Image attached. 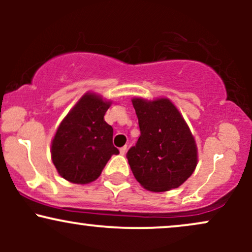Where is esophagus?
Listing matches in <instances>:
<instances>
[{
	"label": "esophagus",
	"instance_id": "1",
	"mask_svg": "<svg viewBox=\"0 0 252 252\" xmlns=\"http://www.w3.org/2000/svg\"><path fill=\"white\" fill-rule=\"evenodd\" d=\"M126 149H128V148H126V146H124V147H122V148H120V153L122 155H124L126 153Z\"/></svg>",
	"mask_w": 252,
	"mask_h": 252
}]
</instances>
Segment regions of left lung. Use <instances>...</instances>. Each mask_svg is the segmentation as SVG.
<instances>
[{
    "label": "left lung",
    "mask_w": 252,
    "mask_h": 252,
    "mask_svg": "<svg viewBox=\"0 0 252 252\" xmlns=\"http://www.w3.org/2000/svg\"><path fill=\"white\" fill-rule=\"evenodd\" d=\"M141 135L126 158L143 189L166 192L178 189L194 172L198 149L192 132L168 98H132Z\"/></svg>",
    "instance_id": "obj_1"
}]
</instances>
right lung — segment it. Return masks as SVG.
I'll return each instance as SVG.
<instances>
[{
	"mask_svg": "<svg viewBox=\"0 0 252 252\" xmlns=\"http://www.w3.org/2000/svg\"><path fill=\"white\" fill-rule=\"evenodd\" d=\"M111 102L88 92L58 126L52 141V161L62 178L73 184L94 181L118 149L114 129L104 121Z\"/></svg>",
	"mask_w": 252,
	"mask_h": 252,
	"instance_id": "right-lung-1",
	"label": "right lung"
}]
</instances>
